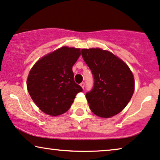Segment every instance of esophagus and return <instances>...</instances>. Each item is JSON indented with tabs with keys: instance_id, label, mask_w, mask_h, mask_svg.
I'll return each instance as SVG.
<instances>
[{
	"instance_id": "esophagus-1",
	"label": "esophagus",
	"mask_w": 160,
	"mask_h": 160,
	"mask_svg": "<svg viewBox=\"0 0 160 160\" xmlns=\"http://www.w3.org/2000/svg\"><path fill=\"white\" fill-rule=\"evenodd\" d=\"M84 85H85V84H84V82H82V83L80 84V86L82 87V89H84Z\"/></svg>"
}]
</instances>
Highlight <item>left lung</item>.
Returning a JSON list of instances; mask_svg holds the SVG:
<instances>
[{"instance_id": "8db88e82", "label": "left lung", "mask_w": 160, "mask_h": 160, "mask_svg": "<svg viewBox=\"0 0 160 160\" xmlns=\"http://www.w3.org/2000/svg\"><path fill=\"white\" fill-rule=\"evenodd\" d=\"M82 56L94 77L93 88L86 94L91 111L105 119L119 113L134 92L131 69L113 53L101 48L82 49Z\"/></svg>"}]
</instances>
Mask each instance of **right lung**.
<instances>
[{
	"label": "right lung",
	"instance_id": "obj_1",
	"mask_svg": "<svg viewBox=\"0 0 160 160\" xmlns=\"http://www.w3.org/2000/svg\"><path fill=\"white\" fill-rule=\"evenodd\" d=\"M79 48L64 46L38 59L27 79L29 94L41 111L51 116L66 113L82 88L74 82L73 66Z\"/></svg>",
	"mask_w": 160,
	"mask_h": 160
}]
</instances>
